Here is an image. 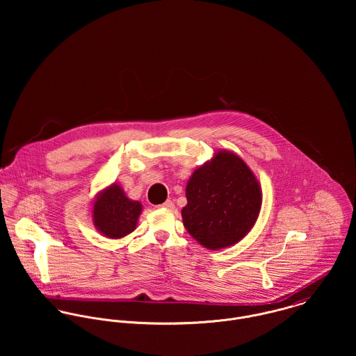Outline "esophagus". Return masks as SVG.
Returning a JSON list of instances; mask_svg holds the SVG:
<instances>
[{
    "label": "esophagus",
    "instance_id": "esophagus-1",
    "mask_svg": "<svg viewBox=\"0 0 356 356\" xmlns=\"http://www.w3.org/2000/svg\"><path fill=\"white\" fill-rule=\"evenodd\" d=\"M159 207L165 208V209H174V203H172L171 200H167V202H164V203L161 204V205H159Z\"/></svg>",
    "mask_w": 356,
    "mask_h": 356
}]
</instances>
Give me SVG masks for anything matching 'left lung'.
<instances>
[{"label": "left lung", "instance_id": "obj_1", "mask_svg": "<svg viewBox=\"0 0 356 356\" xmlns=\"http://www.w3.org/2000/svg\"><path fill=\"white\" fill-rule=\"evenodd\" d=\"M182 219L189 234L209 250L240 241L254 225L261 192L250 167L234 153L218 152L186 186Z\"/></svg>", "mask_w": 356, "mask_h": 356}]
</instances>
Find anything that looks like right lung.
I'll return each instance as SVG.
<instances>
[{
	"label": "right lung",
	"instance_id": "right-lung-1",
	"mask_svg": "<svg viewBox=\"0 0 356 356\" xmlns=\"http://www.w3.org/2000/svg\"><path fill=\"white\" fill-rule=\"evenodd\" d=\"M141 209V204L129 200L118 185H112L95 203V225L104 236L120 238L136 229Z\"/></svg>",
	"mask_w": 356,
	"mask_h": 356
}]
</instances>
